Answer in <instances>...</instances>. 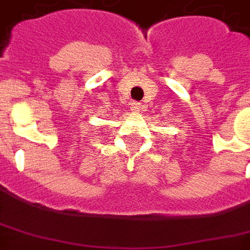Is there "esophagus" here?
<instances>
[{"mask_svg": "<svg viewBox=\"0 0 250 250\" xmlns=\"http://www.w3.org/2000/svg\"><path fill=\"white\" fill-rule=\"evenodd\" d=\"M131 110L135 111V113H139L143 110V105H141L140 102H131Z\"/></svg>", "mask_w": 250, "mask_h": 250, "instance_id": "1", "label": "esophagus"}]
</instances>
